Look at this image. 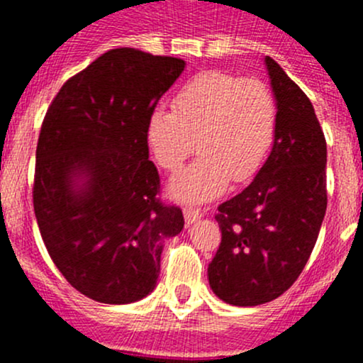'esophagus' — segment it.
<instances>
[{
    "mask_svg": "<svg viewBox=\"0 0 363 363\" xmlns=\"http://www.w3.org/2000/svg\"><path fill=\"white\" fill-rule=\"evenodd\" d=\"M202 216L203 214H202V211H200V208H193V207H186L184 208V219H186V223H188V225L199 221Z\"/></svg>",
    "mask_w": 363,
    "mask_h": 363,
    "instance_id": "esophagus-1",
    "label": "esophagus"
}]
</instances>
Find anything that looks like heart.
<instances>
[{"label": "heart", "mask_w": 363, "mask_h": 363, "mask_svg": "<svg viewBox=\"0 0 363 363\" xmlns=\"http://www.w3.org/2000/svg\"><path fill=\"white\" fill-rule=\"evenodd\" d=\"M277 104L258 79L205 72L177 93L174 111L151 112L145 142L160 167L175 170L199 149L200 158L170 181V195L186 203L207 202L233 182L259 170L274 144Z\"/></svg>", "instance_id": "obj_1"}]
</instances>
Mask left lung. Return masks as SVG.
I'll return each instance as SVG.
<instances>
[{
  "label": "left lung",
  "instance_id": "8db88e82",
  "mask_svg": "<svg viewBox=\"0 0 363 363\" xmlns=\"http://www.w3.org/2000/svg\"><path fill=\"white\" fill-rule=\"evenodd\" d=\"M263 63L276 137L251 184L218 207L223 237L207 269L216 296L239 307L270 302L295 283L327 211V142L313 104L272 57Z\"/></svg>",
  "mask_w": 363,
  "mask_h": 363
}]
</instances>
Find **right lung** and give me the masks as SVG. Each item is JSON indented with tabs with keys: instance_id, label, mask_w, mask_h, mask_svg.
<instances>
[{
	"instance_id": "1",
	"label": "right lung",
	"mask_w": 363,
	"mask_h": 363,
	"mask_svg": "<svg viewBox=\"0 0 363 363\" xmlns=\"http://www.w3.org/2000/svg\"><path fill=\"white\" fill-rule=\"evenodd\" d=\"M177 57L112 49L68 80L36 145V223L65 279L101 303H131L156 288L164 240L182 211L156 199L160 175L145 128L184 72Z\"/></svg>"
}]
</instances>
